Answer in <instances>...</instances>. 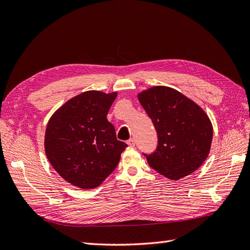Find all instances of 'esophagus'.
<instances>
[{
  "label": "esophagus",
  "mask_w": 250,
  "mask_h": 250,
  "mask_svg": "<svg viewBox=\"0 0 250 250\" xmlns=\"http://www.w3.org/2000/svg\"><path fill=\"white\" fill-rule=\"evenodd\" d=\"M127 144L128 145H129L130 147H134L135 146V141H134V139H129L127 141Z\"/></svg>",
  "instance_id": "34e87169"
}]
</instances>
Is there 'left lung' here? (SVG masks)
I'll list each match as a JSON object with an SVG mask.
<instances>
[{
	"instance_id": "1",
	"label": "left lung",
	"mask_w": 250,
	"mask_h": 250,
	"mask_svg": "<svg viewBox=\"0 0 250 250\" xmlns=\"http://www.w3.org/2000/svg\"><path fill=\"white\" fill-rule=\"evenodd\" d=\"M139 100L157 133L155 151L143 153L150 167L172 180L197 170L208 157L213 139V126L207 113L167 86L144 90Z\"/></svg>"
}]
</instances>
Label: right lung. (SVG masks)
Masks as SVG:
<instances>
[{"label":"right lung","mask_w":250,"mask_h":250,"mask_svg":"<svg viewBox=\"0 0 250 250\" xmlns=\"http://www.w3.org/2000/svg\"><path fill=\"white\" fill-rule=\"evenodd\" d=\"M117 93H82L50 119L44 149L52 167L67 183L94 188L117 168L127 144L117 140L106 118Z\"/></svg>","instance_id":"obj_1"}]
</instances>
